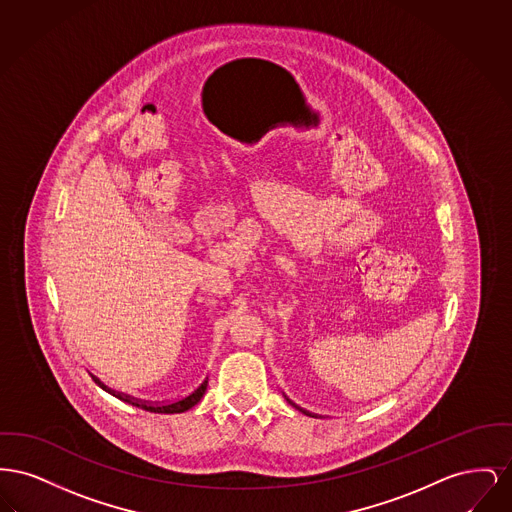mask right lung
<instances>
[{
  "instance_id": "obj_1",
  "label": "right lung",
  "mask_w": 512,
  "mask_h": 512,
  "mask_svg": "<svg viewBox=\"0 0 512 512\" xmlns=\"http://www.w3.org/2000/svg\"><path fill=\"white\" fill-rule=\"evenodd\" d=\"M206 387H208V379L202 381L187 397H183V399H179V401H173V403L165 404L142 403V401H135V399H131V397H127V395H123V393H115V391L106 389V387H104V389L109 391L113 397H117V399H121V401H125V403L133 404V406H138V408H142V410L158 412V414H179V412H187L194 404L200 403V399H202L204 393H206Z\"/></svg>"
}]
</instances>
